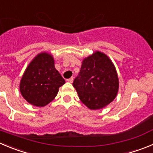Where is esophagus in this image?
<instances>
[{
	"label": "esophagus",
	"instance_id": "34e87169",
	"mask_svg": "<svg viewBox=\"0 0 153 153\" xmlns=\"http://www.w3.org/2000/svg\"><path fill=\"white\" fill-rule=\"evenodd\" d=\"M67 81H68V82H69V83H72V82H73V78H68V79L67 80Z\"/></svg>",
	"mask_w": 153,
	"mask_h": 153
}]
</instances>
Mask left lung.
Returning a JSON list of instances; mask_svg holds the SVG:
<instances>
[{
	"instance_id": "1",
	"label": "left lung",
	"mask_w": 153,
	"mask_h": 153,
	"mask_svg": "<svg viewBox=\"0 0 153 153\" xmlns=\"http://www.w3.org/2000/svg\"><path fill=\"white\" fill-rule=\"evenodd\" d=\"M73 87L88 109L96 110L109 105L116 97L119 88L116 68L110 58L100 51L85 57Z\"/></svg>"
}]
</instances>
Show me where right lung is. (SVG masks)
<instances>
[{"instance_id": "1", "label": "right lung", "mask_w": 153, "mask_h": 153, "mask_svg": "<svg viewBox=\"0 0 153 153\" xmlns=\"http://www.w3.org/2000/svg\"><path fill=\"white\" fill-rule=\"evenodd\" d=\"M64 84L65 80L56 69L53 56L41 52L25 68L19 83V91L28 103L43 107L56 97L59 87Z\"/></svg>"}]
</instances>
